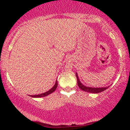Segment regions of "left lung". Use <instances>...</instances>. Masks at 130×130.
Returning <instances> with one entry per match:
<instances>
[{
	"label": "left lung",
	"instance_id": "left-lung-1",
	"mask_svg": "<svg viewBox=\"0 0 130 130\" xmlns=\"http://www.w3.org/2000/svg\"><path fill=\"white\" fill-rule=\"evenodd\" d=\"M76 77H77V85L79 87L80 89H81L82 90L85 92H87L89 93H94V94H96V93H99L101 92L104 91L106 89H107L109 87H97V88H95V87H87V86H85L82 84L80 82V81L79 80V78H78V75L76 73Z\"/></svg>",
	"mask_w": 130,
	"mask_h": 130
}]
</instances>
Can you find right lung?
<instances>
[{
    "label": "right lung",
    "instance_id": "obj_1",
    "mask_svg": "<svg viewBox=\"0 0 130 130\" xmlns=\"http://www.w3.org/2000/svg\"><path fill=\"white\" fill-rule=\"evenodd\" d=\"M57 86H58V82L57 80L55 82V84L54 85V86H53L50 90H48V91L44 93H43V94H38V95H30V96L32 97V98H42V97H45L46 96V95H49V94H52V92H53L56 90Z\"/></svg>",
    "mask_w": 130,
    "mask_h": 130
}]
</instances>
